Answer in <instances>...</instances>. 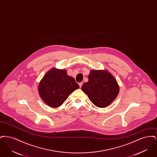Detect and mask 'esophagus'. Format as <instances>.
Instances as JSON below:
<instances>
[{
	"label": "esophagus",
	"instance_id": "34e87169",
	"mask_svg": "<svg viewBox=\"0 0 157 157\" xmlns=\"http://www.w3.org/2000/svg\"><path fill=\"white\" fill-rule=\"evenodd\" d=\"M82 85H83V83H82V82H79V87H80V88L82 87Z\"/></svg>",
	"mask_w": 157,
	"mask_h": 157
}]
</instances>
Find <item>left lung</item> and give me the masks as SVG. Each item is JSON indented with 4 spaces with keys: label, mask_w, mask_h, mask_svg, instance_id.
I'll list each match as a JSON object with an SVG mask.
<instances>
[{
    "label": "left lung",
    "mask_w": 157,
    "mask_h": 157,
    "mask_svg": "<svg viewBox=\"0 0 157 157\" xmlns=\"http://www.w3.org/2000/svg\"><path fill=\"white\" fill-rule=\"evenodd\" d=\"M88 82L82 85V90L95 106L106 107L117 97L118 84L108 71L92 70L88 75Z\"/></svg>",
    "instance_id": "1"
}]
</instances>
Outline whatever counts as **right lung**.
I'll return each instance as SVG.
<instances>
[{
  "instance_id": "right-lung-1",
  "label": "right lung",
  "mask_w": 157,
  "mask_h": 157,
  "mask_svg": "<svg viewBox=\"0 0 157 157\" xmlns=\"http://www.w3.org/2000/svg\"><path fill=\"white\" fill-rule=\"evenodd\" d=\"M79 88L75 79L67 71L52 68L39 84V95L45 103L52 108L59 107L70 94Z\"/></svg>"
}]
</instances>
